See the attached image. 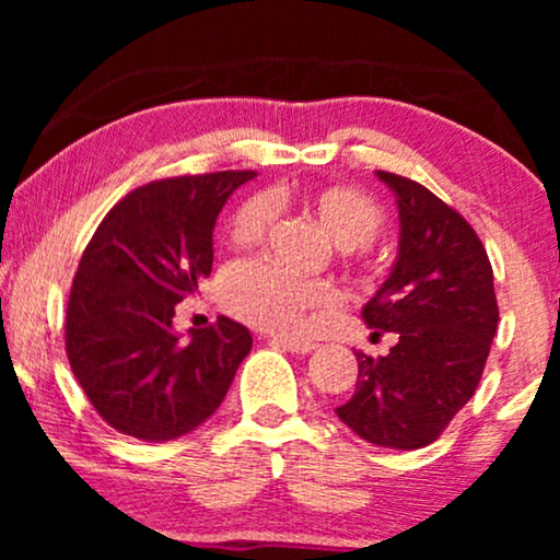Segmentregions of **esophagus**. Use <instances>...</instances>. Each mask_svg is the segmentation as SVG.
<instances>
[{
  "label": "esophagus",
  "instance_id": "34e87169",
  "mask_svg": "<svg viewBox=\"0 0 560 560\" xmlns=\"http://www.w3.org/2000/svg\"><path fill=\"white\" fill-rule=\"evenodd\" d=\"M272 343H278V347L293 351V354H308V351L316 349V343L308 341V339H293V336H270Z\"/></svg>",
  "mask_w": 560,
  "mask_h": 560
}]
</instances>
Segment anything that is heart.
I'll use <instances>...</instances> for the list:
<instances>
[{
  "label": "heart",
  "instance_id": "b5f03b06",
  "mask_svg": "<svg viewBox=\"0 0 560 560\" xmlns=\"http://www.w3.org/2000/svg\"><path fill=\"white\" fill-rule=\"evenodd\" d=\"M288 201L285 194L252 196L236 209L232 240L252 244L262 240L275 217V206ZM295 203L316 219L347 259L364 262L370 244L385 226V211L372 196L357 188L328 186L305 190ZM221 303L232 316L270 331H295L308 313H328L339 303L334 285L320 280L288 278L259 259H240L221 275Z\"/></svg>",
  "mask_w": 560,
  "mask_h": 560
}]
</instances>
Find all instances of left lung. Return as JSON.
Masks as SVG:
<instances>
[{
    "label": "left lung",
    "mask_w": 560,
    "mask_h": 560,
    "mask_svg": "<svg viewBox=\"0 0 560 560\" xmlns=\"http://www.w3.org/2000/svg\"><path fill=\"white\" fill-rule=\"evenodd\" d=\"M400 209V249L364 305L372 336L393 331L385 357L357 351V389L336 408L359 439L412 451L433 443L471 400L500 308L487 249L456 209L420 183L377 171Z\"/></svg>",
    "instance_id": "left-lung-1"
}]
</instances>
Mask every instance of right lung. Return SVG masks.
<instances>
[{"label": "right lung", "instance_id": "1", "mask_svg": "<svg viewBox=\"0 0 560 560\" xmlns=\"http://www.w3.org/2000/svg\"><path fill=\"white\" fill-rule=\"evenodd\" d=\"M252 171L152 180L106 213L83 249L66 308V354L114 431L150 443L209 420L252 334L236 320L173 331L175 305L211 275L213 224Z\"/></svg>", "mask_w": 560, "mask_h": 560}]
</instances>
